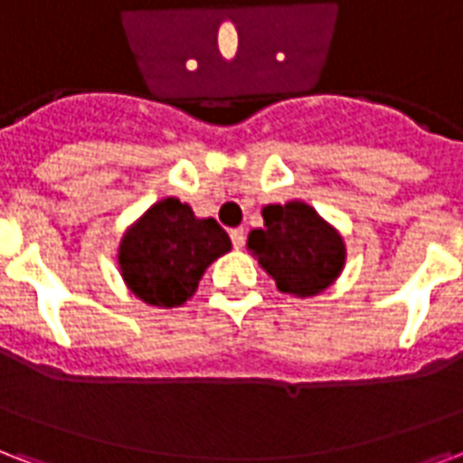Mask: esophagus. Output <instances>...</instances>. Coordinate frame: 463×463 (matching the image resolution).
Listing matches in <instances>:
<instances>
[{"instance_id":"1","label":"esophagus","mask_w":463,"mask_h":463,"mask_svg":"<svg viewBox=\"0 0 463 463\" xmlns=\"http://www.w3.org/2000/svg\"><path fill=\"white\" fill-rule=\"evenodd\" d=\"M246 241V232L244 227H239V229H232V244H234V249H241Z\"/></svg>"}]
</instances>
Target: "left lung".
Masks as SVG:
<instances>
[{"label": "left lung", "mask_w": 463, "mask_h": 463, "mask_svg": "<svg viewBox=\"0 0 463 463\" xmlns=\"http://www.w3.org/2000/svg\"><path fill=\"white\" fill-rule=\"evenodd\" d=\"M263 227L249 234V253L276 280L280 293L315 298L342 276L346 244L312 204H266Z\"/></svg>", "instance_id": "1"}]
</instances>
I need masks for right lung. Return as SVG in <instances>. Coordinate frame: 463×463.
I'll return each mask as SVG.
<instances>
[{
    "label": "right lung",
    "instance_id": "obj_1",
    "mask_svg": "<svg viewBox=\"0 0 463 463\" xmlns=\"http://www.w3.org/2000/svg\"><path fill=\"white\" fill-rule=\"evenodd\" d=\"M232 251V239L212 217H194L178 197H163L128 224L117 249L124 283L153 307H180L212 263Z\"/></svg>",
    "mask_w": 463,
    "mask_h": 463
}]
</instances>
